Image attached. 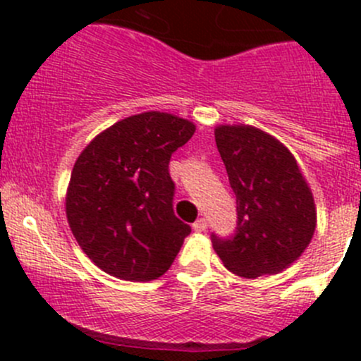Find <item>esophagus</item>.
<instances>
[{"label":"esophagus","instance_id":"obj_1","mask_svg":"<svg viewBox=\"0 0 361 361\" xmlns=\"http://www.w3.org/2000/svg\"><path fill=\"white\" fill-rule=\"evenodd\" d=\"M192 227H194L195 232H206V228H207V220H206V218H199V220L195 221V224L192 225Z\"/></svg>","mask_w":361,"mask_h":361}]
</instances>
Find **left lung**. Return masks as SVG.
<instances>
[{
    "instance_id": "obj_1",
    "label": "left lung",
    "mask_w": 361,
    "mask_h": 361,
    "mask_svg": "<svg viewBox=\"0 0 361 361\" xmlns=\"http://www.w3.org/2000/svg\"><path fill=\"white\" fill-rule=\"evenodd\" d=\"M218 152L238 202L232 238L211 235L225 267L241 278L278 274L311 243L316 206L292 152L253 126H218Z\"/></svg>"
}]
</instances>
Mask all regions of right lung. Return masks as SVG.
<instances>
[{"label":"right lung","mask_w":361,"mask_h":361,"mask_svg":"<svg viewBox=\"0 0 361 361\" xmlns=\"http://www.w3.org/2000/svg\"><path fill=\"white\" fill-rule=\"evenodd\" d=\"M195 133L164 111L127 116L97 134L76 159L66 192L69 228L83 253L126 281L157 279L190 225L173 211V152Z\"/></svg>","instance_id":"1"}]
</instances>
